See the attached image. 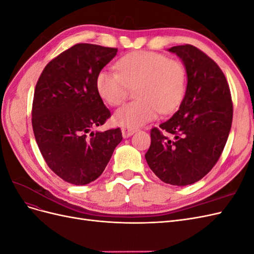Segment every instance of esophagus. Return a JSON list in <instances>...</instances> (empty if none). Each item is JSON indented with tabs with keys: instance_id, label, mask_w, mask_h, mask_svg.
<instances>
[{
	"instance_id": "obj_1",
	"label": "esophagus",
	"mask_w": 254,
	"mask_h": 254,
	"mask_svg": "<svg viewBox=\"0 0 254 254\" xmlns=\"http://www.w3.org/2000/svg\"><path fill=\"white\" fill-rule=\"evenodd\" d=\"M135 131H136V130L132 129V128H126V127L122 128V134L124 137H128L130 135H132Z\"/></svg>"
}]
</instances>
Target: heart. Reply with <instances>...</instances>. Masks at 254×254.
Wrapping results in <instances>:
<instances>
[{
    "label": "heart",
    "instance_id": "obj_1",
    "mask_svg": "<svg viewBox=\"0 0 254 254\" xmlns=\"http://www.w3.org/2000/svg\"><path fill=\"white\" fill-rule=\"evenodd\" d=\"M118 71L103 70L96 77V89L104 101L119 106L136 87L139 101L115 111L117 125L137 128L157 119L160 111L173 112L186 94L187 72L180 61L155 52H134L117 63Z\"/></svg>",
    "mask_w": 254,
    "mask_h": 254
}]
</instances>
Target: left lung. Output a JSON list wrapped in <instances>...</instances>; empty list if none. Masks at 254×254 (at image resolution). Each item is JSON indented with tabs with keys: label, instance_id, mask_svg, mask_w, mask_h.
Segmentation results:
<instances>
[{
	"label": "left lung",
	"instance_id": "8db88e82",
	"mask_svg": "<svg viewBox=\"0 0 254 254\" xmlns=\"http://www.w3.org/2000/svg\"><path fill=\"white\" fill-rule=\"evenodd\" d=\"M168 51L186 66L187 91L178 111L151 129L145 159L160 180L184 187L202 179L216 164L231 129L233 104L226 76L213 59L190 44Z\"/></svg>",
	"mask_w": 254,
	"mask_h": 254
}]
</instances>
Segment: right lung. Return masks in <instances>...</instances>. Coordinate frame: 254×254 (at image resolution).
<instances>
[{
	"label": "right lung",
	"instance_id": "1",
	"mask_svg": "<svg viewBox=\"0 0 254 254\" xmlns=\"http://www.w3.org/2000/svg\"><path fill=\"white\" fill-rule=\"evenodd\" d=\"M117 53L75 44L50 61L36 84L32 124L38 147L51 170L75 186L96 180L123 140L120 128L92 131L111 117L96 77Z\"/></svg>",
	"mask_w": 254,
	"mask_h": 254
}]
</instances>
